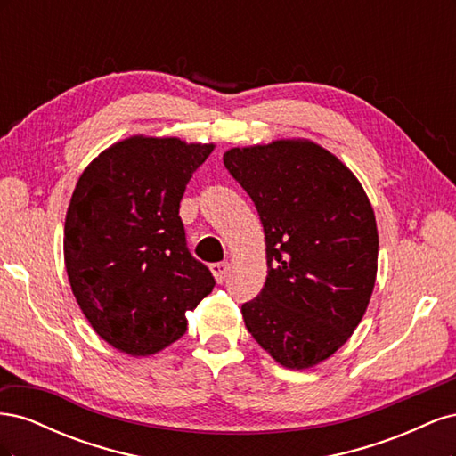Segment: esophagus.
<instances>
[{
    "mask_svg": "<svg viewBox=\"0 0 456 456\" xmlns=\"http://www.w3.org/2000/svg\"><path fill=\"white\" fill-rule=\"evenodd\" d=\"M211 272L215 275V280L218 283H223L226 280L228 272H230V265H228V262H216V265H211Z\"/></svg>",
    "mask_w": 456,
    "mask_h": 456,
    "instance_id": "1",
    "label": "esophagus"
}]
</instances>
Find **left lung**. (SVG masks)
Masks as SVG:
<instances>
[{"instance_id": "left-lung-1", "label": "left lung", "mask_w": 456, "mask_h": 456, "mask_svg": "<svg viewBox=\"0 0 456 456\" xmlns=\"http://www.w3.org/2000/svg\"><path fill=\"white\" fill-rule=\"evenodd\" d=\"M265 228L266 281L241 306L253 338L287 369H310L346 342L369 306L379 232L362 183L308 139L224 151Z\"/></svg>"}]
</instances>
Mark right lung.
<instances>
[{
	"label": "right lung",
	"mask_w": 456,
	"mask_h": 456,
	"mask_svg": "<svg viewBox=\"0 0 456 456\" xmlns=\"http://www.w3.org/2000/svg\"><path fill=\"white\" fill-rule=\"evenodd\" d=\"M215 144L134 134L79 175L64 223V265L94 333L133 357L186 333V312L215 280L190 255L178 216L186 184Z\"/></svg>",
	"instance_id": "obj_1"
}]
</instances>
